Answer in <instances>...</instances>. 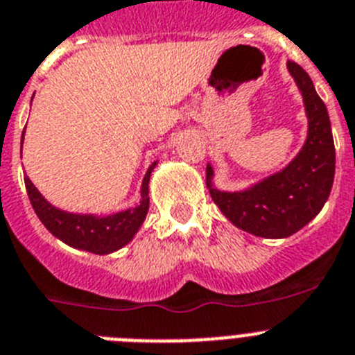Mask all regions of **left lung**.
Masks as SVG:
<instances>
[{"instance_id": "left-lung-1", "label": "left lung", "mask_w": 355, "mask_h": 355, "mask_svg": "<svg viewBox=\"0 0 355 355\" xmlns=\"http://www.w3.org/2000/svg\"><path fill=\"white\" fill-rule=\"evenodd\" d=\"M288 71L304 100L306 141L298 153L275 173L239 191L214 186V169L207 164V187L214 203L237 229L268 239H284L314 220L329 200L334 182L336 150L331 119L313 80L298 64Z\"/></svg>"}]
</instances>
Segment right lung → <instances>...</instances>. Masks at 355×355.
<instances>
[{
    "mask_svg": "<svg viewBox=\"0 0 355 355\" xmlns=\"http://www.w3.org/2000/svg\"><path fill=\"white\" fill-rule=\"evenodd\" d=\"M24 132L21 135L23 148ZM159 160L152 162L141 184V200L134 207L123 209L112 214H94V212H69L49 203L41 191L33 186L28 175L24 173V186L32 202V207L46 229L57 239L76 250L107 255L121 250L139 232L150 209V177Z\"/></svg>",
    "mask_w": 355,
    "mask_h": 355,
    "instance_id": "add662e5",
    "label": "right lung"
}]
</instances>
